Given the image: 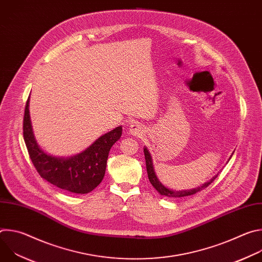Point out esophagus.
Returning a JSON list of instances; mask_svg holds the SVG:
<instances>
[{"label": "esophagus", "mask_w": 262, "mask_h": 262, "mask_svg": "<svg viewBox=\"0 0 262 262\" xmlns=\"http://www.w3.org/2000/svg\"><path fill=\"white\" fill-rule=\"evenodd\" d=\"M128 132H129V134L133 135V136L140 137V136H142V135L144 134V127H143V125H141L140 123L134 122V123L130 124Z\"/></svg>", "instance_id": "34e87169"}]
</instances>
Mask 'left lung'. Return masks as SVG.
I'll return each instance as SVG.
<instances>
[{
    "label": "left lung",
    "instance_id": "left-lung-1",
    "mask_svg": "<svg viewBox=\"0 0 262 262\" xmlns=\"http://www.w3.org/2000/svg\"><path fill=\"white\" fill-rule=\"evenodd\" d=\"M144 156H145V161H146V169H147V174H148V178L150 183L152 184L154 188L162 195V196H166V197H170V198H182L185 196H191L194 195L198 192H200L201 190H204L207 186L217 177V174L215 176H213L209 181L205 182L204 184H202L199 188L196 189H192V190H185V191H173L168 189L167 186H165L160 179L158 178L155 168H154V163H152V159L150 156V152H149L148 149L146 147H144Z\"/></svg>",
    "mask_w": 262,
    "mask_h": 262
}]
</instances>
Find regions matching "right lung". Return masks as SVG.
<instances>
[{
    "mask_svg": "<svg viewBox=\"0 0 262 262\" xmlns=\"http://www.w3.org/2000/svg\"><path fill=\"white\" fill-rule=\"evenodd\" d=\"M30 96L24 116V140L30 159L39 175L58 188L74 194H87L93 191L103 179L111 147L122 135L118 126L99 137L92 145L79 155L70 158H57L45 152L36 142L29 112Z\"/></svg>",
    "mask_w": 262,
    "mask_h": 262,
    "instance_id": "1",
    "label": "right lung"
}]
</instances>
